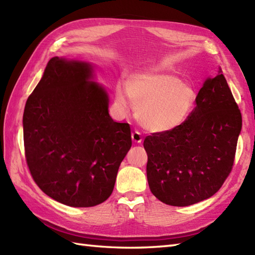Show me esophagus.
Here are the masks:
<instances>
[{
  "label": "esophagus",
  "instance_id": "esophagus-1",
  "mask_svg": "<svg viewBox=\"0 0 255 255\" xmlns=\"http://www.w3.org/2000/svg\"><path fill=\"white\" fill-rule=\"evenodd\" d=\"M131 138H132V141L136 142V143H140L142 141V137H141V133L138 132V131H133L131 133Z\"/></svg>",
  "mask_w": 255,
  "mask_h": 255
}]
</instances>
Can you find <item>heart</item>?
Instances as JSON below:
<instances>
[{
    "mask_svg": "<svg viewBox=\"0 0 255 255\" xmlns=\"http://www.w3.org/2000/svg\"><path fill=\"white\" fill-rule=\"evenodd\" d=\"M126 94L140 125L152 132L173 130L186 121L196 102V93L183 80L164 69L138 72L127 81ZM117 105L127 111L129 102L122 91L116 93Z\"/></svg>",
    "mask_w": 255,
    "mask_h": 255,
    "instance_id": "obj_1",
    "label": "heart"
}]
</instances>
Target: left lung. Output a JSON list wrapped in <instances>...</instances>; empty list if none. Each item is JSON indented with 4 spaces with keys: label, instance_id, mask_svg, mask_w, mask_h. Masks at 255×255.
<instances>
[{
    "label": "left lung",
    "instance_id": "obj_1",
    "mask_svg": "<svg viewBox=\"0 0 255 255\" xmlns=\"http://www.w3.org/2000/svg\"><path fill=\"white\" fill-rule=\"evenodd\" d=\"M242 117L219 68L181 126L145 137L150 191L162 203L189 206L213 196L234 165Z\"/></svg>",
    "mask_w": 255,
    "mask_h": 255
}]
</instances>
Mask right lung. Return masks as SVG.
Instances as JSON below:
<instances>
[{
	"instance_id": "add662e5",
	"label": "right lung",
	"mask_w": 255,
	"mask_h": 255,
	"mask_svg": "<svg viewBox=\"0 0 255 255\" xmlns=\"http://www.w3.org/2000/svg\"><path fill=\"white\" fill-rule=\"evenodd\" d=\"M92 79L91 63L53 57L24 110L30 174L46 195L71 207L105 202L131 147L129 124L113 121L107 92Z\"/></svg>"
}]
</instances>
